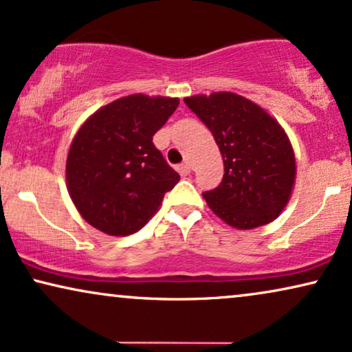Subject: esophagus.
Instances as JSON below:
<instances>
[{
  "label": "esophagus",
  "mask_w": 352,
  "mask_h": 352,
  "mask_svg": "<svg viewBox=\"0 0 352 352\" xmlns=\"http://www.w3.org/2000/svg\"><path fill=\"white\" fill-rule=\"evenodd\" d=\"M176 170L179 171L181 175H184V176H186V175H189V173H190V165H189V163H187V162H186V163H181V165L177 166Z\"/></svg>",
  "instance_id": "1"
}]
</instances>
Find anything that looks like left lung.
<instances>
[{"label":"left lung","mask_w":352,"mask_h":352,"mask_svg":"<svg viewBox=\"0 0 352 352\" xmlns=\"http://www.w3.org/2000/svg\"><path fill=\"white\" fill-rule=\"evenodd\" d=\"M184 102L223 155V181L204 192L212 212L236 230L272 223L289 202L296 181L294 150L280 122L232 92L194 95Z\"/></svg>","instance_id":"8db88e82"}]
</instances>
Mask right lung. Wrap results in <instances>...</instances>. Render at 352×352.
Returning <instances> with one entry per match:
<instances>
[{
  "instance_id": "obj_1",
  "label": "right lung",
  "mask_w": 352,
  "mask_h": 352,
  "mask_svg": "<svg viewBox=\"0 0 352 352\" xmlns=\"http://www.w3.org/2000/svg\"><path fill=\"white\" fill-rule=\"evenodd\" d=\"M179 98L127 95L104 104L76 132L66 160V186L80 217L109 236L147 225L179 175L152 139Z\"/></svg>"
}]
</instances>
